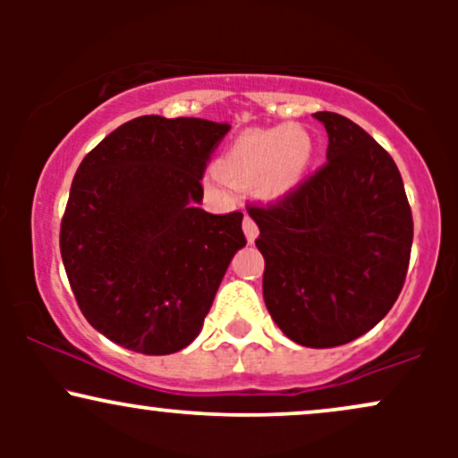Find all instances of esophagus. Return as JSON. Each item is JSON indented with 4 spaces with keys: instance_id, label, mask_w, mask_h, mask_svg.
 I'll use <instances>...</instances> for the list:
<instances>
[{
    "instance_id": "34e87169",
    "label": "esophagus",
    "mask_w": 458,
    "mask_h": 458,
    "mask_svg": "<svg viewBox=\"0 0 458 458\" xmlns=\"http://www.w3.org/2000/svg\"><path fill=\"white\" fill-rule=\"evenodd\" d=\"M243 233H245L247 243H254V241L259 239V225L254 224V219H251V217L243 219Z\"/></svg>"
}]
</instances>
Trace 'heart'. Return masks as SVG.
I'll return each instance as SVG.
<instances>
[{
  "label": "heart",
  "instance_id": "b5f03b06",
  "mask_svg": "<svg viewBox=\"0 0 458 458\" xmlns=\"http://www.w3.org/2000/svg\"><path fill=\"white\" fill-rule=\"evenodd\" d=\"M314 159V140L299 124L245 131L224 152L217 167L239 187H251L267 202L297 191Z\"/></svg>",
  "mask_w": 458,
  "mask_h": 458
}]
</instances>
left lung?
I'll return each mask as SVG.
<instances>
[{"label": "left lung", "mask_w": 458, "mask_h": 458, "mask_svg": "<svg viewBox=\"0 0 458 458\" xmlns=\"http://www.w3.org/2000/svg\"><path fill=\"white\" fill-rule=\"evenodd\" d=\"M314 118L327 163L293 196L250 207L265 256L262 297L293 343L331 349L360 338L401 295L413 219L396 163L353 120Z\"/></svg>", "instance_id": "obj_1"}]
</instances>
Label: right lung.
Instances as JSON below:
<instances>
[{"label": "right lung", "instance_id": "1", "mask_svg": "<svg viewBox=\"0 0 458 458\" xmlns=\"http://www.w3.org/2000/svg\"><path fill=\"white\" fill-rule=\"evenodd\" d=\"M230 124L140 115L79 165L60 230L79 310L105 338L144 355L196 340L245 236L243 213L199 208L208 157Z\"/></svg>", "mask_w": 458, "mask_h": 458}]
</instances>
